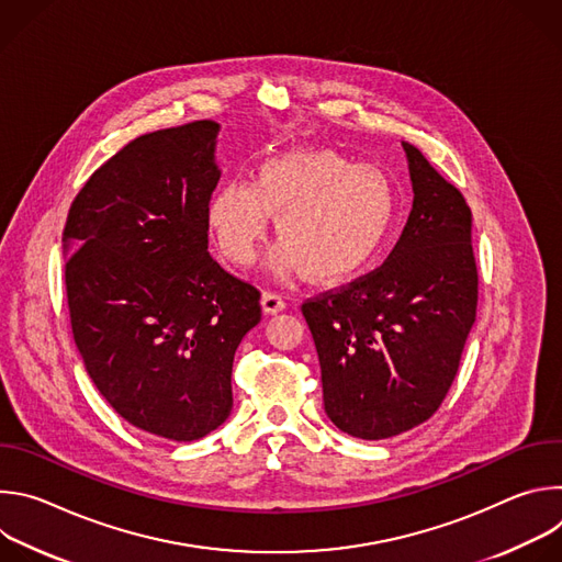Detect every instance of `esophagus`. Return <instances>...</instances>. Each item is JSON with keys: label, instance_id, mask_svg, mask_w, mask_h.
I'll use <instances>...</instances> for the list:
<instances>
[{"label": "esophagus", "instance_id": "34e87169", "mask_svg": "<svg viewBox=\"0 0 562 562\" xmlns=\"http://www.w3.org/2000/svg\"><path fill=\"white\" fill-rule=\"evenodd\" d=\"M262 306H265L267 313H278V311H282L286 306V300L278 291H265L262 293Z\"/></svg>", "mask_w": 562, "mask_h": 562}]
</instances>
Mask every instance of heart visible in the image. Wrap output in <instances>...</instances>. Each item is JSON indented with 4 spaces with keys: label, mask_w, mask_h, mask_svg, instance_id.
I'll use <instances>...</instances> for the list:
<instances>
[{
    "label": "heart",
    "mask_w": 562,
    "mask_h": 562,
    "mask_svg": "<svg viewBox=\"0 0 562 562\" xmlns=\"http://www.w3.org/2000/svg\"><path fill=\"white\" fill-rule=\"evenodd\" d=\"M276 215L282 247L273 269H302L334 282L364 269L382 249L395 215L391 178L334 150H297L265 159L254 180H228L209 202V228L220 256L247 267L258 258Z\"/></svg>",
    "instance_id": "b5f03b06"
}]
</instances>
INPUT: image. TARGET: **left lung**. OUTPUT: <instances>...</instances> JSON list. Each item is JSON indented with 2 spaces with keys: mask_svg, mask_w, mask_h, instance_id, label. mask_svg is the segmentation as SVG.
<instances>
[{
  "mask_svg": "<svg viewBox=\"0 0 562 562\" xmlns=\"http://www.w3.org/2000/svg\"><path fill=\"white\" fill-rule=\"evenodd\" d=\"M405 150L414 209L389 258L302 302L325 412L362 440L409 431L438 412L477 306L471 209L416 146Z\"/></svg>",
  "mask_w": 562,
  "mask_h": 562,
  "instance_id": "1",
  "label": "left lung"
}]
</instances>
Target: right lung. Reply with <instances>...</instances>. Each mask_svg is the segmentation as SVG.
<instances>
[{
  "mask_svg": "<svg viewBox=\"0 0 562 562\" xmlns=\"http://www.w3.org/2000/svg\"><path fill=\"white\" fill-rule=\"evenodd\" d=\"M217 124L135 137L70 204L61 233L75 345L106 403L133 427L191 442L233 407L237 345L260 291L209 254Z\"/></svg>",
  "mask_w": 562,
  "mask_h": 562,
  "instance_id": "obj_1",
  "label": "right lung"
}]
</instances>
